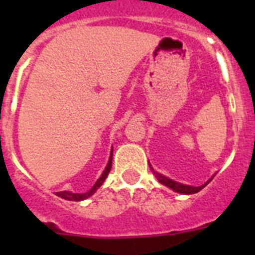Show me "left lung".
Returning a JSON list of instances; mask_svg holds the SVG:
<instances>
[{
  "label": "left lung",
  "instance_id": "8db88e82",
  "mask_svg": "<svg viewBox=\"0 0 255 255\" xmlns=\"http://www.w3.org/2000/svg\"><path fill=\"white\" fill-rule=\"evenodd\" d=\"M153 173H154L155 177L158 179V181L161 182V184L168 186V188L172 189L173 191H176V193H181V194H194V193H198V191L202 190V189H203L204 186L211 181V180H209L208 182H206V184L202 186H189V185H182V184H179V182L173 181V180H170L168 177L163 176V175H161V173L158 172H153Z\"/></svg>",
  "mask_w": 255,
  "mask_h": 255
}]
</instances>
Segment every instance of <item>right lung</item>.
<instances>
[{
	"label": "right lung",
	"mask_w": 255,
	"mask_h": 255,
	"mask_svg": "<svg viewBox=\"0 0 255 255\" xmlns=\"http://www.w3.org/2000/svg\"><path fill=\"white\" fill-rule=\"evenodd\" d=\"M112 152H114V150H112ZM112 152H111V155H110V159H108L107 167H106L105 171H103L102 176H101L100 179L97 180V182H96V184H94V186L91 189V190L87 191V193H84V194H75V193H70V191H58V193H56V195H57V197H60V198H62V199L74 200V202H79V200L87 199V198L91 197L92 194H94V191H96L97 189H98L101 185H102L103 181H105L106 177H107L108 172L111 171V166H112Z\"/></svg>",
	"instance_id": "add662e5"
}]
</instances>
